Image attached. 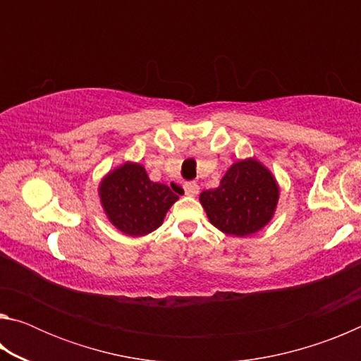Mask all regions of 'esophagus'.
<instances>
[{
    "label": "esophagus",
    "instance_id": "obj_1",
    "mask_svg": "<svg viewBox=\"0 0 361 361\" xmlns=\"http://www.w3.org/2000/svg\"><path fill=\"white\" fill-rule=\"evenodd\" d=\"M185 192L188 194V195H195L199 192V185L195 181H186L185 183Z\"/></svg>",
    "mask_w": 361,
    "mask_h": 361
}]
</instances>
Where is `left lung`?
Listing matches in <instances>:
<instances>
[{"instance_id":"1","label":"left lung","mask_w":361,"mask_h":361,"mask_svg":"<svg viewBox=\"0 0 361 361\" xmlns=\"http://www.w3.org/2000/svg\"><path fill=\"white\" fill-rule=\"evenodd\" d=\"M210 223L228 235L247 237L271 221L279 202V185L256 159L239 161L215 189L199 195Z\"/></svg>"}]
</instances>
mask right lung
I'll return each instance as SVG.
<instances>
[{"label":"right lung","mask_w":361,"mask_h":361,"mask_svg":"<svg viewBox=\"0 0 361 361\" xmlns=\"http://www.w3.org/2000/svg\"><path fill=\"white\" fill-rule=\"evenodd\" d=\"M99 195L105 215L126 235L140 237L162 224L178 195L162 183L149 180L143 166L126 162L102 180Z\"/></svg>","instance_id":"right-lung-1"}]
</instances>
